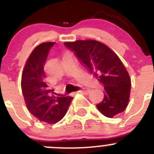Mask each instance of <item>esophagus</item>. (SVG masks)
I'll return each instance as SVG.
<instances>
[{"label":"esophagus","instance_id":"obj_1","mask_svg":"<svg viewBox=\"0 0 154 154\" xmlns=\"http://www.w3.org/2000/svg\"><path fill=\"white\" fill-rule=\"evenodd\" d=\"M89 92H90V90L89 89H85V90H81L77 91V93H85V94H88Z\"/></svg>","mask_w":154,"mask_h":154}]
</instances>
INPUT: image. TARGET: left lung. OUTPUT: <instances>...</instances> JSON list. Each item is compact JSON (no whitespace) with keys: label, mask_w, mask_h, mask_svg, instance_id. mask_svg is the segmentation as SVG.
Returning <instances> with one entry per match:
<instances>
[{"label":"left lung","mask_w":154,"mask_h":154,"mask_svg":"<svg viewBox=\"0 0 154 154\" xmlns=\"http://www.w3.org/2000/svg\"><path fill=\"white\" fill-rule=\"evenodd\" d=\"M64 44L104 86V97L96 105L98 110L108 118L124 111L129 102L131 81L118 55L105 44L95 40Z\"/></svg>","instance_id":"obj_1"}]
</instances>
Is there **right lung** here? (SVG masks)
Returning a JSON list of instances; mask_svg holds the SVG:
<instances>
[{
	"instance_id": "add662e5",
	"label": "right lung",
	"mask_w": 154,
	"mask_h": 154,
	"mask_svg": "<svg viewBox=\"0 0 154 154\" xmlns=\"http://www.w3.org/2000/svg\"><path fill=\"white\" fill-rule=\"evenodd\" d=\"M55 42H44L35 47L26 61L21 78V89L26 107L40 122L54 124L62 119L72 97L55 96L46 83L44 64Z\"/></svg>"
}]
</instances>
